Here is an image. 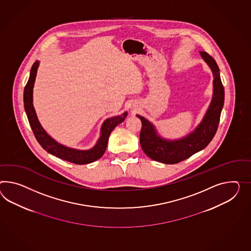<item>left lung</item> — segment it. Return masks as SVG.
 <instances>
[{"instance_id": "8db88e82", "label": "left lung", "mask_w": 251, "mask_h": 251, "mask_svg": "<svg viewBox=\"0 0 251 251\" xmlns=\"http://www.w3.org/2000/svg\"><path fill=\"white\" fill-rule=\"evenodd\" d=\"M200 54L212 70L214 94L206 116L193 133L180 140H165L156 135L155 129L151 123L143 116L137 115L142 123L140 132L142 149L145 154L153 160L169 165L186 160V158L206 148L217 133L221 111L224 105V86L220 79L219 66L214 58L206 51H200Z\"/></svg>"}]
</instances>
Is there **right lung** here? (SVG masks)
Returning a JSON list of instances; mask_svg holds the SVG:
<instances>
[{
  "label": "right lung",
  "instance_id": "1",
  "mask_svg": "<svg viewBox=\"0 0 251 251\" xmlns=\"http://www.w3.org/2000/svg\"><path fill=\"white\" fill-rule=\"evenodd\" d=\"M39 66V62L33 63L31 69L30 77L25 87L24 92V103L26 115L29 120L33 135L38 141L41 147L46 150L48 153L57 156L63 160L68 161L76 165L89 164L97 160L103 156V153L107 147V142L111 132L114 130L117 125L122 123L127 116V113H124L122 116H115L109 119H106L101 128V136L97 141V145L90 150L82 151L73 148H66L65 146L59 144L53 140L51 136L47 135L42 126L40 125L35 111L32 105V88L36 77V73Z\"/></svg>",
  "mask_w": 251,
  "mask_h": 251
}]
</instances>
